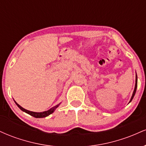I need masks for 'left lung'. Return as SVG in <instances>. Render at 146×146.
Listing matches in <instances>:
<instances>
[{
	"label": "left lung",
	"mask_w": 146,
	"mask_h": 146,
	"mask_svg": "<svg viewBox=\"0 0 146 146\" xmlns=\"http://www.w3.org/2000/svg\"><path fill=\"white\" fill-rule=\"evenodd\" d=\"M137 73H136V80H135V89H134L133 93H132V97H131V99H130V102H129V103H130V102H131V101L132 100V99H133V98H134V96H135V93H136V90H137Z\"/></svg>",
	"instance_id": "8db88e82"
}]
</instances>
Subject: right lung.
Listing matches in <instances>:
<instances>
[{
	"label": "right lung",
	"instance_id": "add662e5",
	"mask_svg": "<svg viewBox=\"0 0 146 146\" xmlns=\"http://www.w3.org/2000/svg\"><path fill=\"white\" fill-rule=\"evenodd\" d=\"M15 103H16V104L18 106V108H20L21 110H23V112H25V113L29 114V115H31V116L36 117V118H43V117H46L48 116L49 115H51V114H52L53 113V112L55 111V110L57 108H58V106H59L60 104H59L55 106H53V108H50L49 110H46V111H44V112H40V113H37V112H33V111H30V110H26L24 108H23V107L21 106L18 104L16 102V101H14Z\"/></svg>",
	"mask_w": 146,
	"mask_h": 146
}]
</instances>
